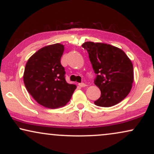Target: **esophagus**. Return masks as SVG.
Listing matches in <instances>:
<instances>
[{"label": "esophagus", "mask_w": 154, "mask_h": 154, "mask_svg": "<svg viewBox=\"0 0 154 154\" xmlns=\"http://www.w3.org/2000/svg\"><path fill=\"white\" fill-rule=\"evenodd\" d=\"M79 86H80V87H82V88H84V87H86V86H87V85L85 84V83H79Z\"/></svg>", "instance_id": "34e87169"}]
</instances>
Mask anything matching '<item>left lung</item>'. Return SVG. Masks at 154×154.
<instances>
[{
	"mask_svg": "<svg viewBox=\"0 0 154 154\" xmlns=\"http://www.w3.org/2000/svg\"><path fill=\"white\" fill-rule=\"evenodd\" d=\"M92 66L96 74L94 83L100 97L94 101L98 106L111 107L130 93L134 79L133 65L122 50L109 44L85 42Z\"/></svg>",
	"mask_w": 154,
	"mask_h": 154,
	"instance_id": "obj_1",
	"label": "left lung"
}]
</instances>
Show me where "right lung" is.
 <instances>
[{
	"mask_svg": "<svg viewBox=\"0 0 154 154\" xmlns=\"http://www.w3.org/2000/svg\"><path fill=\"white\" fill-rule=\"evenodd\" d=\"M64 46L60 43L45 46L28 59L24 69V85L32 98L43 106L56 109L69 101L75 85L65 79L61 58Z\"/></svg>",
	"mask_w": 154,
	"mask_h": 154,
	"instance_id": "obj_1",
	"label": "right lung"
}]
</instances>
